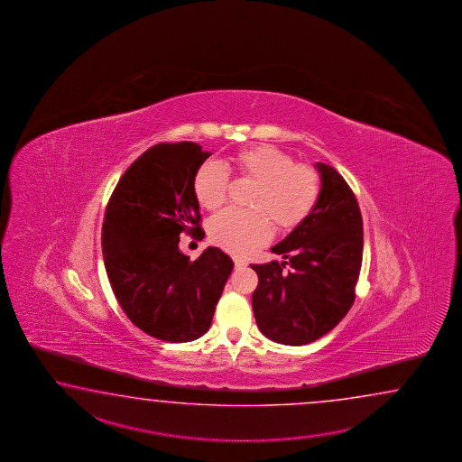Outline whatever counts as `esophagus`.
<instances>
[{
  "label": "esophagus",
  "instance_id": "esophagus-1",
  "mask_svg": "<svg viewBox=\"0 0 462 462\" xmlns=\"http://www.w3.org/2000/svg\"><path fill=\"white\" fill-rule=\"evenodd\" d=\"M235 265L237 267V269H243V267H245L247 265V263L245 261H243V259H235Z\"/></svg>",
  "mask_w": 462,
  "mask_h": 462
}]
</instances>
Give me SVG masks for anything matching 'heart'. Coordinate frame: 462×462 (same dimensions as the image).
Here are the masks:
<instances>
[{
    "instance_id": "obj_1",
    "label": "heart",
    "mask_w": 462,
    "mask_h": 462,
    "mask_svg": "<svg viewBox=\"0 0 462 462\" xmlns=\"http://www.w3.org/2000/svg\"><path fill=\"white\" fill-rule=\"evenodd\" d=\"M237 173L254 181L249 207L254 211L227 209L213 217L208 235L215 245L233 254H247L265 245L274 226L289 231L300 225L312 213L320 195V177L314 168L297 165L294 157L284 150L261 143L243 148L233 157ZM193 191L198 203L217 211L226 203L229 175L217 162H205L193 178Z\"/></svg>"
}]
</instances>
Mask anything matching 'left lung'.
Here are the masks:
<instances>
[{"label":"left lung","mask_w":462,"mask_h":462,"mask_svg":"<svg viewBox=\"0 0 462 462\" xmlns=\"http://www.w3.org/2000/svg\"><path fill=\"white\" fill-rule=\"evenodd\" d=\"M320 195L312 213L271 251L282 263L253 264L255 322L277 344L307 345L340 324L354 305L364 221L354 191L330 165L315 163ZM291 269L285 273L283 267Z\"/></svg>","instance_id":"1"}]
</instances>
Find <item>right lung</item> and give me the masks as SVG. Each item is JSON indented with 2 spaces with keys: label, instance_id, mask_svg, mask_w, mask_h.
<instances>
[{
  "label": "right lung",
  "instance_id": "obj_1",
  "mask_svg": "<svg viewBox=\"0 0 462 462\" xmlns=\"http://www.w3.org/2000/svg\"><path fill=\"white\" fill-rule=\"evenodd\" d=\"M209 155L195 142L148 148L118 180L106 209L102 254L112 291L132 324L163 342L207 334L235 265L219 247L197 261L178 247L183 231L201 229L193 178Z\"/></svg>",
  "mask_w": 462,
  "mask_h": 462
}]
</instances>
